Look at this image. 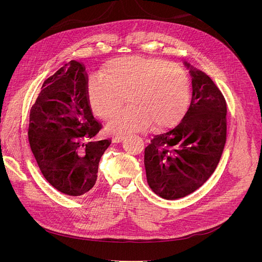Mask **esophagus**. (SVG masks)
Wrapping results in <instances>:
<instances>
[{"label":"esophagus","mask_w":262,"mask_h":262,"mask_svg":"<svg viewBox=\"0 0 262 262\" xmlns=\"http://www.w3.org/2000/svg\"><path fill=\"white\" fill-rule=\"evenodd\" d=\"M123 139H124L123 136H117V137H114L112 139V142H113V143H120V142L123 141Z\"/></svg>","instance_id":"esophagus-1"}]
</instances>
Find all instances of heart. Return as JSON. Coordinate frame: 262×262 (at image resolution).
Listing matches in <instances>:
<instances>
[{"label":"heart","instance_id":"obj_1","mask_svg":"<svg viewBox=\"0 0 262 262\" xmlns=\"http://www.w3.org/2000/svg\"><path fill=\"white\" fill-rule=\"evenodd\" d=\"M89 84L87 95L94 114L102 120L113 118L124 105L130 108L106 126L112 136L145 130L166 131L176 126L188 112L189 77L167 62L124 58L110 62Z\"/></svg>","mask_w":262,"mask_h":262}]
</instances>
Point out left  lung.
Instances as JSON below:
<instances>
[{
  "label": "left lung",
  "mask_w": 262,
  "mask_h": 262,
  "mask_svg": "<svg viewBox=\"0 0 262 262\" xmlns=\"http://www.w3.org/2000/svg\"><path fill=\"white\" fill-rule=\"evenodd\" d=\"M192 77V98L175 129L155 136L144 150L147 184L164 199L199 189L215 170L226 142V101L202 71L185 62Z\"/></svg>",
  "instance_id": "8db88e82"
}]
</instances>
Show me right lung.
Segmentation results:
<instances>
[{
	"label": "right lung",
	"instance_id": "add662e5",
	"mask_svg": "<svg viewBox=\"0 0 262 262\" xmlns=\"http://www.w3.org/2000/svg\"><path fill=\"white\" fill-rule=\"evenodd\" d=\"M101 129L94 118L82 63L70 61L45 81L30 109L28 140L43 177L60 192L82 195L97 180L109 140L93 142Z\"/></svg>",
	"mask_w": 262,
	"mask_h": 262
}]
</instances>
